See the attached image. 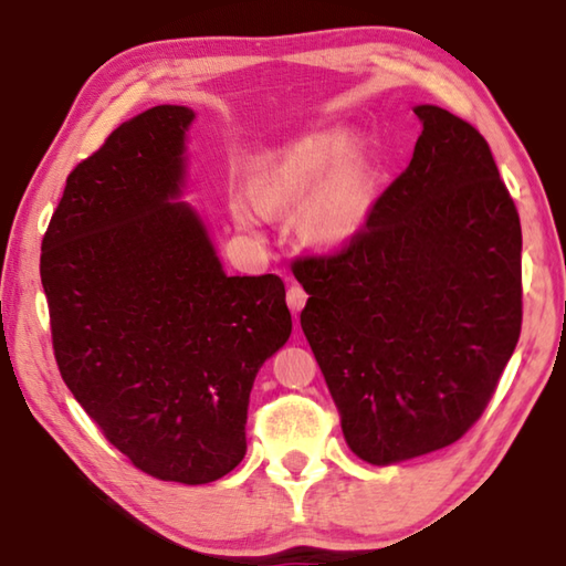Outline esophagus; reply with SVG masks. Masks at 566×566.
Wrapping results in <instances>:
<instances>
[{"mask_svg": "<svg viewBox=\"0 0 566 566\" xmlns=\"http://www.w3.org/2000/svg\"><path fill=\"white\" fill-rule=\"evenodd\" d=\"M286 304H290V310L294 312V317L304 310V304H306V292L302 290L300 284H292L290 290H286Z\"/></svg>", "mask_w": 566, "mask_h": 566, "instance_id": "1", "label": "esophagus"}]
</instances>
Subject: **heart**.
Wrapping results in <instances>:
<instances>
[{
	"instance_id": "b5f03b06",
	"label": "heart",
	"mask_w": 566,
	"mask_h": 566,
	"mask_svg": "<svg viewBox=\"0 0 566 566\" xmlns=\"http://www.w3.org/2000/svg\"><path fill=\"white\" fill-rule=\"evenodd\" d=\"M344 142L337 134L319 132L296 142L284 155L272 161L256 181L254 199L262 212L292 209L310 195L316 181L324 176L323 185L306 199L300 214L302 234L314 244L337 247L357 232L367 212L364 199V171L354 155H342ZM239 222L252 227V209L237 207Z\"/></svg>"
}]
</instances>
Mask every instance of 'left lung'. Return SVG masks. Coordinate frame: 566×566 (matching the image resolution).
<instances>
[{
	"mask_svg": "<svg viewBox=\"0 0 566 566\" xmlns=\"http://www.w3.org/2000/svg\"><path fill=\"white\" fill-rule=\"evenodd\" d=\"M409 167L359 232L296 256L302 329L352 452L405 462L454 444L490 405L522 332V227L472 124L415 107Z\"/></svg>",
	"mask_w": 566,
	"mask_h": 566,
	"instance_id": "obj_1",
	"label": "left lung"
}]
</instances>
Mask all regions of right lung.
Masks as SVG:
<instances>
[{
    "mask_svg": "<svg viewBox=\"0 0 566 566\" xmlns=\"http://www.w3.org/2000/svg\"><path fill=\"white\" fill-rule=\"evenodd\" d=\"M195 112L161 104L66 177L40 274L64 385L142 472L207 484L247 452V407L292 334L276 274L227 276L185 202Z\"/></svg>",
    "mask_w": 566,
    "mask_h": 566,
    "instance_id": "1",
    "label": "right lung"
}]
</instances>
